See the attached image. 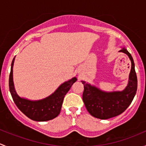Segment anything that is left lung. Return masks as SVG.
Segmentation results:
<instances>
[{"mask_svg":"<svg viewBox=\"0 0 146 146\" xmlns=\"http://www.w3.org/2000/svg\"><path fill=\"white\" fill-rule=\"evenodd\" d=\"M120 51L127 54L131 61L129 84L124 90L104 92L82 81L84 85L82 100L88 112L94 117L107 119L119 115L130 105L136 93L137 76L133 59L126 48H122Z\"/></svg>","mask_w":146,"mask_h":146,"instance_id":"1","label":"left lung"}]
</instances>
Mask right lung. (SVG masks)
Listing matches in <instances>:
<instances>
[{"instance_id":"right-lung-1","label":"right lung","mask_w":146,"mask_h":146,"mask_svg":"<svg viewBox=\"0 0 146 146\" xmlns=\"http://www.w3.org/2000/svg\"><path fill=\"white\" fill-rule=\"evenodd\" d=\"M15 58L11 64V70L9 76V88L15 104L17 108L28 118L36 121H46L51 120L60 114L63 101L71 86L76 82V78L64 82L54 94L45 99L39 101H30L20 98L16 93L13 80V67Z\"/></svg>"}]
</instances>
